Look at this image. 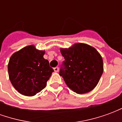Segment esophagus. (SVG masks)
<instances>
[{"mask_svg":"<svg viewBox=\"0 0 122 122\" xmlns=\"http://www.w3.org/2000/svg\"><path fill=\"white\" fill-rule=\"evenodd\" d=\"M53 70H54V71L56 72H57L59 71V67H57V66H56V67H55L54 69H53Z\"/></svg>","mask_w":122,"mask_h":122,"instance_id":"1","label":"esophagus"}]
</instances>
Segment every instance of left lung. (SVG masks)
<instances>
[{
    "mask_svg": "<svg viewBox=\"0 0 122 122\" xmlns=\"http://www.w3.org/2000/svg\"><path fill=\"white\" fill-rule=\"evenodd\" d=\"M65 58L59 75L73 92L83 94L96 87L103 72V61L98 51L84 43H76L69 48H60Z\"/></svg>",
    "mask_w": 122,
    "mask_h": 122,
    "instance_id": "obj_1",
    "label": "left lung"
}]
</instances>
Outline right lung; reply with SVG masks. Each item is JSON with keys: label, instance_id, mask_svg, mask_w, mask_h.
<instances>
[{"label": "right lung", "instance_id": "right-lung-1", "mask_svg": "<svg viewBox=\"0 0 122 122\" xmlns=\"http://www.w3.org/2000/svg\"><path fill=\"white\" fill-rule=\"evenodd\" d=\"M44 53L45 51L30 45L10 57L8 65L10 80L21 94L34 96L46 87L53 69L44 58Z\"/></svg>", "mask_w": 122, "mask_h": 122}]
</instances>
